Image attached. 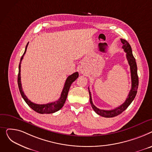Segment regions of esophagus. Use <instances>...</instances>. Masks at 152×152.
<instances>
[{
  "mask_svg": "<svg viewBox=\"0 0 152 152\" xmlns=\"http://www.w3.org/2000/svg\"><path fill=\"white\" fill-rule=\"evenodd\" d=\"M80 71L82 74H84L85 72V69L83 66H80Z\"/></svg>",
  "mask_w": 152,
  "mask_h": 152,
  "instance_id": "esophagus-1",
  "label": "esophagus"
}]
</instances>
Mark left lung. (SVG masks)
Returning a JSON list of instances; mask_svg holds the SVG:
<instances>
[{
  "mask_svg": "<svg viewBox=\"0 0 152 152\" xmlns=\"http://www.w3.org/2000/svg\"><path fill=\"white\" fill-rule=\"evenodd\" d=\"M121 42L123 44L122 48L124 50V52L126 53V58L128 61L129 65L130 66V70H131V89L129 91V93L126 98V99L123 104L118 107L115 108V109L110 110H102L97 108L93 104L92 101V97L91 92L90 91L88 88L89 94H90V101L91 105L93 109L94 112L101 117H105V118H112L114 117L121 113L124 110H125L131 104L132 101L134 99L136 95L137 92V88L139 85V78L137 75V67L136 59L134 57L132 52V49L129 43L124 39H121Z\"/></svg>",
  "mask_w": 152,
  "mask_h": 152,
  "instance_id": "left-lung-1",
  "label": "left lung"
}]
</instances>
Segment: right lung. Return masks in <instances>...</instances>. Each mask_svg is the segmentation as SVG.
<instances>
[{"label":"right lung","mask_w":152,"mask_h":152,"mask_svg":"<svg viewBox=\"0 0 152 152\" xmlns=\"http://www.w3.org/2000/svg\"><path fill=\"white\" fill-rule=\"evenodd\" d=\"M28 44H29V42L28 43V44L26 45L24 53L21 58L20 62L19 64V72H18V88H19L21 95L22 97L23 98L24 101L26 102V104H28L32 110H34L35 112L41 113V114H45V113L48 114V113H55V112L59 110L62 107H63V105L66 101V99H67L69 88H70L71 85H72V83L78 77V73L77 72H76L74 73L73 74L69 75L67 77V78L66 79V81L65 82L63 90H62V93L61 94V96L58 101H56L55 102H53L48 103L46 104H35V103L31 102L30 100L28 99V98L26 96V95L24 93V91H23L21 82V73H20L21 72V61L23 59V56L26 52L27 47H28Z\"/></svg>","instance_id":"obj_1"}]
</instances>
